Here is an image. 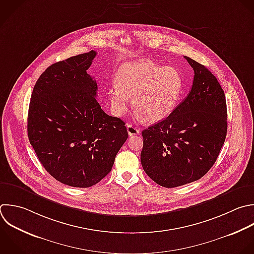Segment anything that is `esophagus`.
I'll return each mask as SVG.
<instances>
[{"label":"esophagus","instance_id":"obj_1","mask_svg":"<svg viewBox=\"0 0 254 254\" xmlns=\"http://www.w3.org/2000/svg\"><path fill=\"white\" fill-rule=\"evenodd\" d=\"M127 132H128L129 136H135L140 133L139 129L136 128L135 126H133L132 124H127Z\"/></svg>","mask_w":254,"mask_h":254}]
</instances>
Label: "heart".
Here are the masks:
<instances>
[{"label":"heart","mask_w":254,"mask_h":254,"mask_svg":"<svg viewBox=\"0 0 254 254\" xmlns=\"http://www.w3.org/2000/svg\"><path fill=\"white\" fill-rule=\"evenodd\" d=\"M116 86L110 91L112 109L117 115L127 111L132 97L134 111L148 123H156L169 116L176 107L183 88L178 69L151 62H136L119 68Z\"/></svg>","instance_id":"b5f03b06"}]
</instances>
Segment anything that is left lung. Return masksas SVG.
I'll list each match as a JSON object with an SVG mask.
<instances>
[{"instance_id": "left-lung-1", "label": "left lung", "mask_w": 254, "mask_h": 254, "mask_svg": "<svg viewBox=\"0 0 254 254\" xmlns=\"http://www.w3.org/2000/svg\"><path fill=\"white\" fill-rule=\"evenodd\" d=\"M194 75L188 96L164 120L143 130L141 163L158 185L176 188L203 177L227 131L224 92L202 64L185 57Z\"/></svg>"}]
</instances>
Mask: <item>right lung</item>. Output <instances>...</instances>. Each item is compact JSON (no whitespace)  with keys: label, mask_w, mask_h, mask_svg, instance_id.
<instances>
[{"label":"right lung","mask_w":254,"mask_h":254,"mask_svg":"<svg viewBox=\"0 0 254 254\" xmlns=\"http://www.w3.org/2000/svg\"><path fill=\"white\" fill-rule=\"evenodd\" d=\"M96 52L49 66L34 87L28 136L40 162L59 182L89 188L111 171L128 138L125 123L107 115L87 73Z\"/></svg>","instance_id":"1"}]
</instances>
